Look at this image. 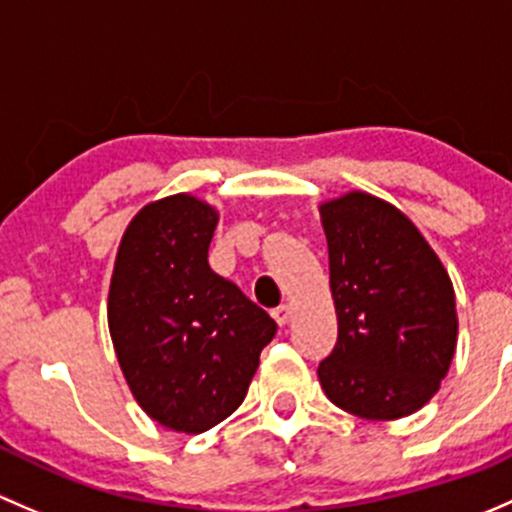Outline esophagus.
<instances>
[{
	"instance_id": "34e87169",
	"label": "esophagus",
	"mask_w": 512,
	"mask_h": 512,
	"mask_svg": "<svg viewBox=\"0 0 512 512\" xmlns=\"http://www.w3.org/2000/svg\"><path fill=\"white\" fill-rule=\"evenodd\" d=\"M273 320H276L278 325H288V320H291V308H288V305H278V308H273Z\"/></svg>"
}]
</instances>
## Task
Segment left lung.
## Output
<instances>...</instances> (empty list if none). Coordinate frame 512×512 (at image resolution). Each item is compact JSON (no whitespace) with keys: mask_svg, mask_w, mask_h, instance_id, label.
<instances>
[{"mask_svg":"<svg viewBox=\"0 0 512 512\" xmlns=\"http://www.w3.org/2000/svg\"><path fill=\"white\" fill-rule=\"evenodd\" d=\"M320 221L337 313L320 384L362 419L414 414L439 392L456 352L449 273L412 221L372 194L320 204Z\"/></svg>","mask_w":512,"mask_h":512,"instance_id":"8db88e82","label":"left lung"}]
</instances>
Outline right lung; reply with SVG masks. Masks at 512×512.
<instances>
[{
  "instance_id": "add662e5",
  "label": "right lung",
  "mask_w": 512,
  "mask_h": 512,
  "mask_svg": "<svg viewBox=\"0 0 512 512\" xmlns=\"http://www.w3.org/2000/svg\"><path fill=\"white\" fill-rule=\"evenodd\" d=\"M219 214L192 194L142 207L120 241L108 328L150 419L202 434L234 414L276 335L266 310L209 268Z\"/></svg>"
}]
</instances>
